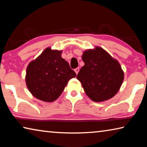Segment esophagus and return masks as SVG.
Instances as JSON below:
<instances>
[{
	"instance_id": "obj_1",
	"label": "esophagus",
	"mask_w": 147,
	"mask_h": 147,
	"mask_svg": "<svg viewBox=\"0 0 147 147\" xmlns=\"http://www.w3.org/2000/svg\"><path fill=\"white\" fill-rule=\"evenodd\" d=\"M79 70H80V69H79V68H76L75 69H74V71H75V73H76V74L78 73V72H79Z\"/></svg>"
}]
</instances>
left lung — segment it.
Segmentation results:
<instances>
[{"label":"left lung","mask_w":147,"mask_h":147,"mask_svg":"<svg viewBox=\"0 0 147 147\" xmlns=\"http://www.w3.org/2000/svg\"><path fill=\"white\" fill-rule=\"evenodd\" d=\"M82 60L84 65L76 78L87 95L98 102L115 96L124 80V73L119 62L98 47L84 52Z\"/></svg>","instance_id":"obj_1"}]
</instances>
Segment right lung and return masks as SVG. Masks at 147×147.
<instances>
[{"instance_id": "add662e5", "label": "right lung", "mask_w": 147, "mask_h": 147, "mask_svg": "<svg viewBox=\"0 0 147 147\" xmlns=\"http://www.w3.org/2000/svg\"><path fill=\"white\" fill-rule=\"evenodd\" d=\"M62 51L47 48L26 69L27 88L35 97L45 102L56 100L76 74L61 58Z\"/></svg>"}]
</instances>
